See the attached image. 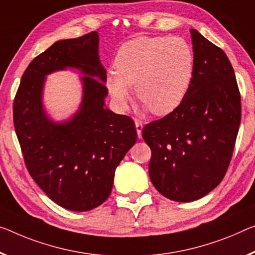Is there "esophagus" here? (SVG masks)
<instances>
[{
    "label": "esophagus",
    "instance_id": "34e87169",
    "mask_svg": "<svg viewBox=\"0 0 255 255\" xmlns=\"http://www.w3.org/2000/svg\"><path fill=\"white\" fill-rule=\"evenodd\" d=\"M134 124H135V128H136V133H138V136H139V138H141V131H142V128H143L142 121L136 119L134 121Z\"/></svg>",
    "mask_w": 255,
    "mask_h": 255
}]
</instances>
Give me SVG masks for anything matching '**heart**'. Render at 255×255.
I'll list each match as a JSON object with an SVG mask.
<instances>
[{"label": "heart", "mask_w": 255, "mask_h": 255, "mask_svg": "<svg viewBox=\"0 0 255 255\" xmlns=\"http://www.w3.org/2000/svg\"><path fill=\"white\" fill-rule=\"evenodd\" d=\"M115 72L106 76L108 91L124 108L135 96L155 115L173 112L185 99L194 75V53L181 37L139 36L116 53Z\"/></svg>", "instance_id": "heart-1"}]
</instances>
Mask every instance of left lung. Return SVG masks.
Returning a JSON list of instances; mask_svg holds the SVG:
<instances>
[{"mask_svg": "<svg viewBox=\"0 0 255 255\" xmlns=\"http://www.w3.org/2000/svg\"><path fill=\"white\" fill-rule=\"evenodd\" d=\"M194 75L185 99L142 128L149 177L166 198L193 202L225 178L241 124V93L226 53L190 29Z\"/></svg>", "mask_w": 255, "mask_h": 255, "instance_id": "left-lung-1", "label": "left lung"}]
</instances>
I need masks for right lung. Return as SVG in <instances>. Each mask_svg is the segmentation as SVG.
<instances>
[{"instance_id": "add662e5", "label": "right lung", "mask_w": 255, "mask_h": 255, "mask_svg": "<svg viewBox=\"0 0 255 255\" xmlns=\"http://www.w3.org/2000/svg\"><path fill=\"white\" fill-rule=\"evenodd\" d=\"M99 36L58 41L34 58L13 100V124L27 170L58 205L84 212L111 195L115 170L135 143L131 117L105 108L106 70L98 54ZM74 67L86 74L81 108L65 124H54L41 107L45 75Z\"/></svg>"}]
</instances>
